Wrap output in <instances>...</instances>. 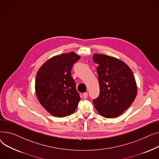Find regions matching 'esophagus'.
I'll return each mask as SVG.
<instances>
[{"label":"esophagus","mask_w":159,"mask_h":159,"mask_svg":"<svg viewBox=\"0 0 159 159\" xmlns=\"http://www.w3.org/2000/svg\"><path fill=\"white\" fill-rule=\"evenodd\" d=\"M83 98L87 99V97H88V93H87V92L83 93Z\"/></svg>","instance_id":"34e87169"}]
</instances>
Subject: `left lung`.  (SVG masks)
Masks as SVG:
<instances>
[{
  "instance_id": "obj_1",
  "label": "left lung",
  "mask_w": 159,
  "mask_h": 159,
  "mask_svg": "<svg viewBox=\"0 0 159 159\" xmlns=\"http://www.w3.org/2000/svg\"><path fill=\"white\" fill-rule=\"evenodd\" d=\"M100 93L93 103L106 118L122 114L136 98L137 87L132 70L123 61L105 54H94Z\"/></svg>"
}]
</instances>
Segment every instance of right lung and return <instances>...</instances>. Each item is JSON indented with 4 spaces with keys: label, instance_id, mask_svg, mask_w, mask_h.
<instances>
[{
    "label": "right lung",
    "instance_id": "add662e5",
    "mask_svg": "<svg viewBox=\"0 0 159 159\" xmlns=\"http://www.w3.org/2000/svg\"><path fill=\"white\" fill-rule=\"evenodd\" d=\"M80 57L74 52L54 56L37 72L36 94L51 115L63 117L73 114L81 98L71 76V69Z\"/></svg>",
    "mask_w": 159,
    "mask_h": 159
}]
</instances>
